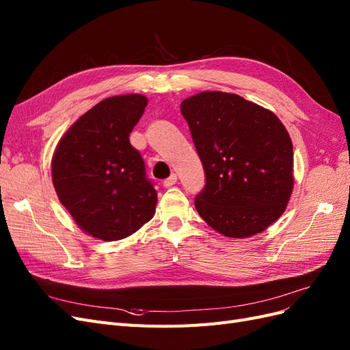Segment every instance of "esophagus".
<instances>
[{
  "label": "esophagus",
  "mask_w": 350,
  "mask_h": 350,
  "mask_svg": "<svg viewBox=\"0 0 350 350\" xmlns=\"http://www.w3.org/2000/svg\"><path fill=\"white\" fill-rule=\"evenodd\" d=\"M176 175H171V176H169L167 179H165V181H163V187L165 188H171L172 185H175L176 184Z\"/></svg>",
  "instance_id": "1"
}]
</instances>
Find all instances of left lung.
Returning a JSON list of instances; mask_svg holds the SVG:
<instances>
[{
	"mask_svg": "<svg viewBox=\"0 0 350 350\" xmlns=\"http://www.w3.org/2000/svg\"><path fill=\"white\" fill-rule=\"evenodd\" d=\"M206 187L196 197L200 217L228 238L266 230L293 191V147L271 111L235 93L201 92L181 102Z\"/></svg>",
	"mask_w": 350,
	"mask_h": 350,
	"instance_id": "8db88e82",
	"label": "left lung"
}]
</instances>
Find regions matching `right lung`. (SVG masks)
<instances>
[{
  "mask_svg": "<svg viewBox=\"0 0 350 350\" xmlns=\"http://www.w3.org/2000/svg\"><path fill=\"white\" fill-rule=\"evenodd\" d=\"M147 98L111 96L83 113L52 156V183L77 226L102 241L133 235L153 216L157 193L130 143Z\"/></svg>",
  "mask_w": 350,
  "mask_h": 350,
  "instance_id": "obj_1",
  "label": "right lung"
}]
</instances>
